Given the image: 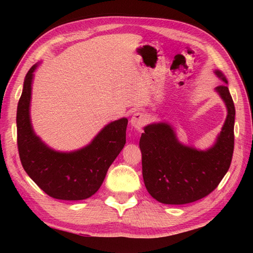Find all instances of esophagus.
I'll return each instance as SVG.
<instances>
[{
    "instance_id": "obj_1",
    "label": "esophagus",
    "mask_w": 253,
    "mask_h": 253,
    "mask_svg": "<svg viewBox=\"0 0 253 253\" xmlns=\"http://www.w3.org/2000/svg\"><path fill=\"white\" fill-rule=\"evenodd\" d=\"M147 122V117L141 112H137L130 118V125L137 130H140Z\"/></svg>"
}]
</instances>
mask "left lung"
<instances>
[{
	"mask_svg": "<svg viewBox=\"0 0 253 253\" xmlns=\"http://www.w3.org/2000/svg\"><path fill=\"white\" fill-rule=\"evenodd\" d=\"M214 74L224 84L215 92L226 105L227 116L215 142L207 150L181 143L174 127L166 122L143 128L139 147L142 176L148 192L164 204H186L207 197L218 186L232 162L234 152L235 105L224 74Z\"/></svg>",
	"mask_w": 253,
	"mask_h": 253,
	"instance_id": "1",
	"label": "left lung"
}]
</instances>
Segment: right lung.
<instances>
[{
  "instance_id": "1",
  "label": "right lung",
  "mask_w": 253,
  "mask_h": 253,
  "mask_svg": "<svg viewBox=\"0 0 253 253\" xmlns=\"http://www.w3.org/2000/svg\"><path fill=\"white\" fill-rule=\"evenodd\" d=\"M39 63L27 73L17 106V146L20 162L30 178L46 195L60 200H84L99 190L107 169L126 143L128 120L111 122L87 146L71 152L50 148L32 128V82Z\"/></svg>"
}]
</instances>
